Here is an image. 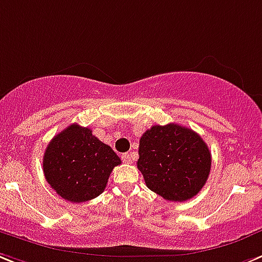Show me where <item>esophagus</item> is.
<instances>
[{
	"mask_svg": "<svg viewBox=\"0 0 262 262\" xmlns=\"http://www.w3.org/2000/svg\"><path fill=\"white\" fill-rule=\"evenodd\" d=\"M121 158H122V161H124L125 164H130L132 162V156L127 155V153H124V155L121 156Z\"/></svg>",
	"mask_w": 262,
	"mask_h": 262,
	"instance_id": "esophagus-1",
	"label": "esophagus"
}]
</instances>
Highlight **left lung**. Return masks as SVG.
<instances>
[{
    "instance_id": "obj_1",
    "label": "left lung",
    "mask_w": 262,
    "mask_h": 262,
    "mask_svg": "<svg viewBox=\"0 0 262 262\" xmlns=\"http://www.w3.org/2000/svg\"><path fill=\"white\" fill-rule=\"evenodd\" d=\"M137 168L151 192L168 201L194 197L209 177L212 156L201 136L179 124L155 125L140 138Z\"/></svg>"
}]
</instances>
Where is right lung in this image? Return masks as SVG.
<instances>
[{
  "label": "right lung",
  "instance_id": "1",
  "mask_svg": "<svg viewBox=\"0 0 262 262\" xmlns=\"http://www.w3.org/2000/svg\"><path fill=\"white\" fill-rule=\"evenodd\" d=\"M120 164L113 149L89 127L72 124L52 138L42 168L57 194L70 202H85L104 192L112 170Z\"/></svg>",
  "mask_w": 262,
  "mask_h": 262
}]
</instances>
